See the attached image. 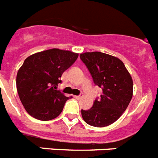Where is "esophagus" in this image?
<instances>
[{
  "instance_id": "1",
  "label": "esophagus",
  "mask_w": 158,
  "mask_h": 158,
  "mask_svg": "<svg viewBox=\"0 0 158 158\" xmlns=\"http://www.w3.org/2000/svg\"><path fill=\"white\" fill-rule=\"evenodd\" d=\"M82 97H83V94H80L79 96H74V98H77V99H80V98H81Z\"/></svg>"
}]
</instances>
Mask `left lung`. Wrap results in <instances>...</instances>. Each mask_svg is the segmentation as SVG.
Masks as SVG:
<instances>
[{"label":"left lung","instance_id":"8db88e82","mask_svg":"<svg viewBox=\"0 0 158 158\" xmlns=\"http://www.w3.org/2000/svg\"><path fill=\"white\" fill-rule=\"evenodd\" d=\"M91 73L94 84L102 89L89 110H81L82 118L94 127L115 122L127 109L133 97V79L124 63L116 56L101 52L80 55Z\"/></svg>","mask_w":158,"mask_h":158}]
</instances>
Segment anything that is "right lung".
Masks as SVG:
<instances>
[{
	"mask_svg": "<svg viewBox=\"0 0 158 158\" xmlns=\"http://www.w3.org/2000/svg\"><path fill=\"white\" fill-rule=\"evenodd\" d=\"M78 53L51 48L28 56L17 74L19 98L27 113L40 121L58 117L69 99L57 90L63 73L77 59Z\"/></svg>",
	"mask_w": 158,
	"mask_h": 158,
	"instance_id": "right-lung-1",
	"label": "right lung"
}]
</instances>
